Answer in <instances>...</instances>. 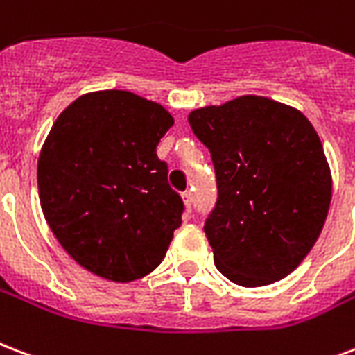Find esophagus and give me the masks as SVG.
<instances>
[{"instance_id": "obj_1", "label": "esophagus", "mask_w": 355, "mask_h": 355, "mask_svg": "<svg viewBox=\"0 0 355 355\" xmlns=\"http://www.w3.org/2000/svg\"><path fill=\"white\" fill-rule=\"evenodd\" d=\"M184 205H186V210H191V205H193V196H191V191H184L182 193Z\"/></svg>"}]
</instances>
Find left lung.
<instances>
[{
	"label": "left lung",
	"instance_id": "left-lung-1",
	"mask_svg": "<svg viewBox=\"0 0 355 355\" xmlns=\"http://www.w3.org/2000/svg\"><path fill=\"white\" fill-rule=\"evenodd\" d=\"M188 121L216 171L218 201L205 221L216 268L240 286L286 277L313 250L331 201L313 124L255 94L193 110Z\"/></svg>",
	"mask_w": 355,
	"mask_h": 355
}]
</instances>
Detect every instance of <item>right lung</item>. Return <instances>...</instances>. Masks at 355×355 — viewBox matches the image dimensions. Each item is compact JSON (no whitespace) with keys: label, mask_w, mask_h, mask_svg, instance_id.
<instances>
[{"label":"right lung","mask_w":355,"mask_h":355,"mask_svg":"<svg viewBox=\"0 0 355 355\" xmlns=\"http://www.w3.org/2000/svg\"><path fill=\"white\" fill-rule=\"evenodd\" d=\"M171 113L130 91L74 100L46 137L37 166L40 207L63 250L115 283L159 266L184 202L156 156Z\"/></svg>","instance_id":"add662e5"}]
</instances>
